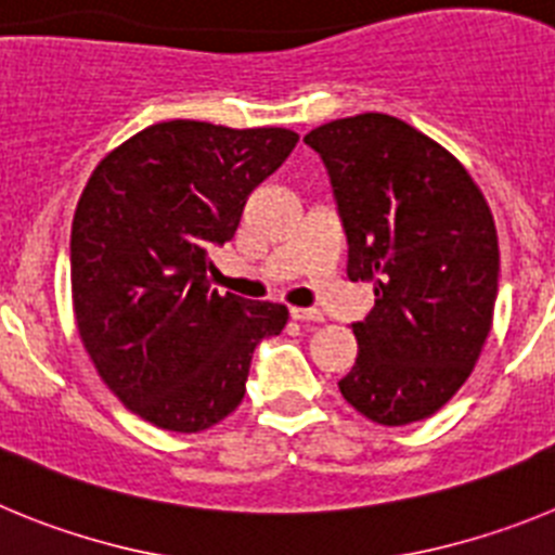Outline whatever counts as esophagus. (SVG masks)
Returning a JSON list of instances; mask_svg holds the SVG:
<instances>
[{"instance_id":"34e87169","label":"esophagus","mask_w":555,"mask_h":555,"mask_svg":"<svg viewBox=\"0 0 555 555\" xmlns=\"http://www.w3.org/2000/svg\"><path fill=\"white\" fill-rule=\"evenodd\" d=\"M292 320L297 322H322L325 317H322V311H317V308H292Z\"/></svg>"}]
</instances>
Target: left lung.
<instances>
[{
    "mask_svg": "<svg viewBox=\"0 0 555 555\" xmlns=\"http://www.w3.org/2000/svg\"><path fill=\"white\" fill-rule=\"evenodd\" d=\"M306 144L331 175L347 278L375 288L338 389L372 423H420L461 389L492 327V210L459 158L386 113L327 121Z\"/></svg>",
    "mask_w": 555,
    "mask_h": 555,
    "instance_id": "left-lung-1",
    "label": "left lung"
}]
</instances>
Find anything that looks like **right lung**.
Wrapping results in <instances>:
<instances>
[{
    "label": "right lung",
    "instance_id": "add662e5",
    "mask_svg": "<svg viewBox=\"0 0 555 555\" xmlns=\"http://www.w3.org/2000/svg\"><path fill=\"white\" fill-rule=\"evenodd\" d=\"M300 135L160 121L107 152L72 222V302L107 389L155 428L197 434L238 409L258 341L288 308L210 288V249Z\"/></svg>",
    "mask_w": 555,
    "mask_h": 555
}]
</instances>
